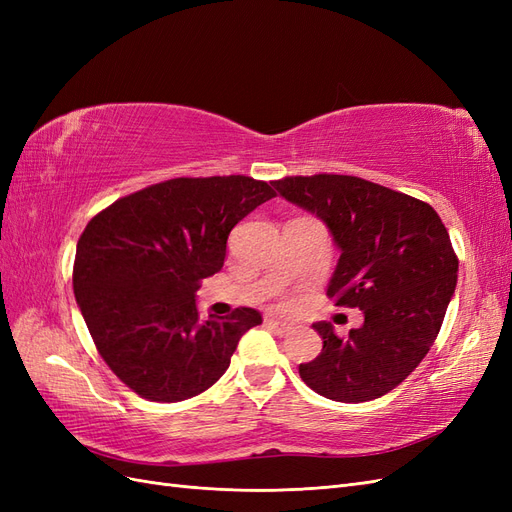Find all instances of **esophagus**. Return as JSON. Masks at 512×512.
I'll return each mask as SVG.
<instances>
[{
  "instance_id": "esophagus-1",
  "label": "esophagus",
  "mask_w": 512,
  "mask_h": 512,
  "mask_svg": "<svg viewBox=\"0 0 512 512\" xmlns=\"http://www.w3.org/2000/svg\"><path fill=\"white\" fill-rule=\"evenodd\" d=\"M265 324L269 329H273V331H277V333H288L290 329H292V324L290 322H286V320H280V318H267L265 320Z\"/></svg>"
}]
</instances>
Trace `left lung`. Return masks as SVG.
Returning a JSON list of instances; mask_svg holds the SVG:
<instances>
[{"label": "left lung", "mask_w": 512, "mask_h": 512, "mask_svg": "<svg viewBox=\"0 0 512 512\" xmlns=\"http://www.w3.org/2000/svg\"><path fill=\"white\" fill-rule=\"evenodd\" d=\"M273 188L327 224L342 252L327 294L365 320L339 339L314 322L322 352L299 374L318 395L361 404L404 382L438 337L459 260L440 215L423 200L350 175L286 177Z\"/></svg>", "instance_id": "left-lung-1"}]
</instances>
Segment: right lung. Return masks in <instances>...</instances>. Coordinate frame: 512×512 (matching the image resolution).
Segmentation results:
<instances>
[{
  "mask_svg": "<svg viewBox=\"0 0 512 512\" xmlns=\"http://www.w3.org/2000/svg\"><path fill=\"white\" fill-rule=\"evenodd\" d=\"M275 192L252 177H179L119 198L76 245L74 297L113 374L151 401L207 391L262 322L239 307L200 318L196 290L224 267L226 241Z\"/></svg>",
  "mask_w": 512,
  "mask_h": 512,
  "instance_id": "add662e5",
  "label": "right lung"
}]
</instances>
